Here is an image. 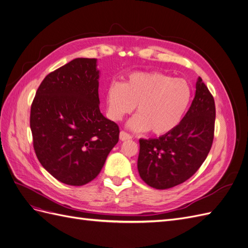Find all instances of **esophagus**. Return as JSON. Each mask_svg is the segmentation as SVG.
<instances>
[{
  "mask_svg": "<svg viewBox=\"0 0 248 248\" xmlns=\"http://www.w3.org/2000/svg\"><path fill=\"white\" fill-rule=\"evenodd\" d=\"M131 139H132V137L130 136L129 133H127L123 130L120 132V140H131Z\"/></svg>",
  "mask_w": 248,
  "mask_h": 248,
  "instance_id": "34e87169",
  "label": "esophagus"
}]
</instances>
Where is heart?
<instances>
[{
  "instance_id": "b5f03b06",
  "label": "heart",
  "mask_w": 248,
  "mask_h": 248,
  "mask_svg": "<svg viewBox=\"0 0 248 248\" xmlns=\"http://www.w3.org/2000/svg\"><path fill=\"white\" fill-rule=\"evenodd\" d=\"M191 88L182 78L161 72H133L123 84L112 82L107 90L108 116L120 121L137 106L128 123L136 131L151 130L164 136L181 123L191 101Z\"/></svg>"
}]
</instances>
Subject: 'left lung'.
<instances>
[{"label": "left lung", "instance_id": "8db88e82", "mask_svg": "<svg viewBox=\"0 0 248 248\" xmlns=\"http://www.w3.org/2000/svg\"><path fill=\"white\" fill-rule=\"evenodd\" d=\"M189 109L176 128L157 139L140 140L138 170L142 181L168 189L188 180L212 147L215 103L201 78Z\"/></svg>", "mask_w": 248, "mask_h": 248}]
</instances>
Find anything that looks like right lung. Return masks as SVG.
<instances>
[{
	"instance_id": "right-lung-1",
	"label": "right lung",
	"mask_w": 248,
	"mask_h": 248,
	"mask_svg": "<svg viewBox=\"0 0 248 248\" xmlns=\"http://www.w3.org/2000/svg\"><path fill=\"white\" fill-rule=\"evenodd\" d=\"M98 79L96 59H74L47 74L32 103L37 158L67 185L94 180L119 140V126L99 109Z\"/></svg>"
}]
</instances>
